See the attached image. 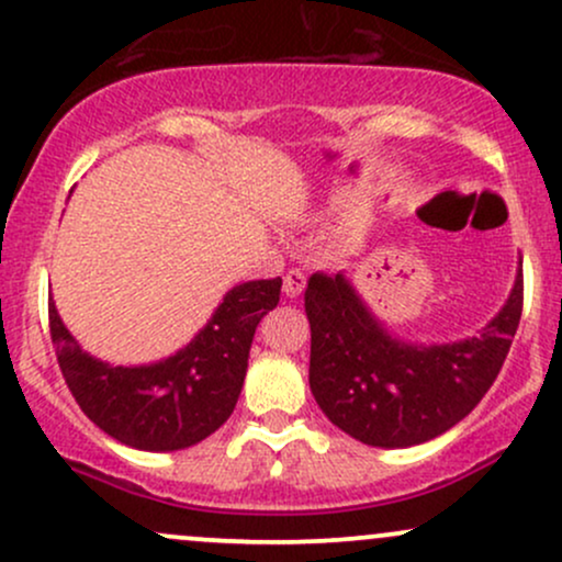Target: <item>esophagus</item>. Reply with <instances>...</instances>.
<instances>
[{
	"label": "esophagus",
	"mask_w": 562,
	"mask_h": 562,
	"mask_svg": "<svg viewBox=\"0 0 562 562\" xmlns=\"http://www.w3.org/2000/svg\"><path fill=\"white\" fill-rule=\"evenodd\" d=\"M302 289H305V273H302V270H289V273L283 276V294L300 296Z\"/></svg>",
	"instance_id": "esophagus-1"
}]
</instances>
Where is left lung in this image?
<instances>
[{
  "mask_svg": "<svg viewBox=\"0 0 562 562\" xmlns=\"http://www.w3.org/2000/svg\"><path fill=\"white\" fill-rule=\"evenodd\" d=\"M524 310V270L499 315L473 339L413 347L392 339L345 276L305 289L310 389L326 418L371 447H411L465 418L503 371Z\"/></svg>",
  "mask_w": 562,
  "mask_h": 562,
  "instance_id": "left-lung-1",
  "label": "left lung"
}]
</instances>
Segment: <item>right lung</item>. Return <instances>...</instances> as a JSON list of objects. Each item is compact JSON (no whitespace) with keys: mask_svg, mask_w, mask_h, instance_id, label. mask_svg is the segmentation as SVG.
Here are the masks:
<instances>
[{"mask_svg":"<svg viewBox=\"0 0 562 562\" xmlns=\"http://www.w3.org/2000/svg\"><path fill=\"white\" fill-rule=\"evenodd\" d=\"M281 279L239 283L173 358L123 368L78 347L49 300V334L65 384L86 418L136 450L170 452L217 431L241 394L257 323L279 305Z\"/></svg>","mask_w":562,"mask_h":562,"instance_id":"obj_1","label":"right lung"}]
</instances>
